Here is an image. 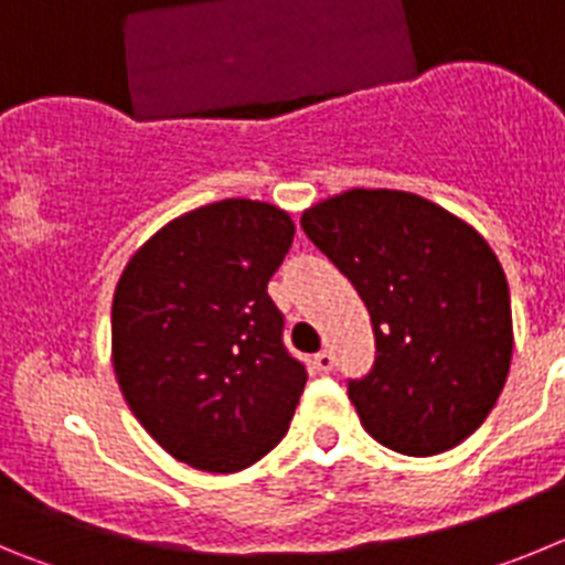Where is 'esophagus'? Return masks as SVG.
I'll use <instances>...</instances> for the list:
<instances>
[{
	"mask_svg": "<svg viewBox=\"0 0 565 565\" xmlns=\"http://www.w3.org/2000/svg\"><path fill=\"white\" fill-rule=\"evenodd\" d=\"M313 367H317V371H322V373L333 371V353L331 351H319L317 356H313Z\"/></svg>",
	"mask_w": 565,
	"mask_h": 565,
	"instance_id": "esophagus-1",
	"label": "esophagus"
}]
</instances>
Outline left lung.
<instances>
[{"instance_id": "left-lung-1", "label": "left lung", "mask_w": 565, "mask_h": 565, "mask_svg": "<svg viewBox=\"0 0 565 565\" xmlns=\"http://www.w3.org/2000/svg\"><path fill=\"white\" fill-rule=\"evenodd\" d=\"M299 223L371 313L376 362L348 382L364 430L418 458L472 436L512 362L507 274L487 239L396 189H351Z\"/></svg>"}]
</instances>
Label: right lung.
<instances>
[{
    "label": "right lung",
    "instance_id": "obj_1",
    "mask_svg": "<svg viewBox=\"0 0 565 565\" xmlns=\"http://www.w3.org/2000/svg\"><path fill=\"white\" fill-rule=\"evenodd\" d=\"M291 243L288 212L228 198L154 232L115 286L118 387L189 467L239 472L288 433L308 373L282 344L268 279Z\"/></svg>",
    "mask_w": 565,
    "mask_h": 565
}]
</instances>
